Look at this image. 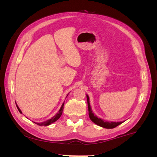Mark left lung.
Here are the masks:
<instances>
[{
    "label": "left lung",
    "instance_id": "1",
    "mask_svg": "<svg viewBox=\"0 0 157 157\" xmlns=\"http://www.w3.org/2000/svg\"><path fill=\"white\" fill-rule=\"evenodd\" d=\"M86 98H87V102H88V112H89V117L90 120H91L95 124L103 127L105 128H107V129H111V128H114L117 127V126L120 125L121 124L124 122H109V121H105L100 118H98L97 116L94 115V113L92 111L91 107H90V99L88 95H86Z\"/></svg>",
    "mask_w": 157,
    "mask_h": 157
}]
</instances>
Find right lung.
<instances>
[{
  "label": "right lung",
  "instance_id": "add662e5",
  "mask_svg": "<svg viewBox=\"0 0 157 157\" xmlns=\"http://www.w3.org/2000/svg\"><path fill=\"white\" fill-rule=\"evenodd\" d=\"M68 94H67V96H68ZM63 105H64V103H63L62 105H61V107L60 109L59 110V111H58V113H57L53 117L51 118L50 119L47 120L46 121H44V122H40V123H39V122H34L35 123V124H38V125H39V126H48V125L52 124V123H54V122H56L57 120H58L59 118V117H61V115H62V113H63ZM16 106H17V109H18V111H20V113H22L21 111L20 110V108H19V107L17 106V105H16Z\"/></svg>",
  "mask_w": 157,
  "mask_h": 157
}]
</instances>
